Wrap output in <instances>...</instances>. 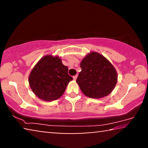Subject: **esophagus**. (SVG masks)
Instances as JSON below:
<instances>
[{
  "instance_id": "1",
  "label": "esophagus",
  "mask_w": 148,
  "mask_h": 148,
  "mask_svg": "<svg viewBox=\"0 0 148 148\" xmlns=\"http://www.w3.org/2000/svg\"><path fill=\"white\" fill-rule=\"evenodd\" d=\"M77 75H76V76H73V79H74V80H76V79H77Z\"/></svg>"
}]
</instances>
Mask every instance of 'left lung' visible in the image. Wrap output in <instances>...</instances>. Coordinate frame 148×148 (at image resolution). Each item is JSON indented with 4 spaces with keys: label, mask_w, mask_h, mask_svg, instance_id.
<instances>
[{
    "label": "left lung",
    "mask_w": 148,
    "mask_h": 148,
    "mask_svg": "<svg viewBox=\"0 0 148 148\" xmlns=\"http://www.w3.org/2000/svg\"><path fill=\"white\" fill-rule=\"evenodd\" d=\"M82 71L76 79L82 92L87 97L100 99L108 95L117 81L116 69L106 58L91 52L80 63Z\"/></svg>",
    "instance_id": "1"
}]
</instances>
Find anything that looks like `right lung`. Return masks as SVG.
Masks as SVG:
<instances>
[{"instance_id": "obj_1", "label": "right lung", "mask_w": 148, "mask_h": 148, "mask_svg": "<svg viewBox=\"0 0 148 148\" xmlns=\"http://www.w3.org/2000/svg\"><path fill=\"white\" fill-rule=\"evenodd\" d=\"M68 71L58 56H46L32 69L29 77V86L39 99L55 101L62 96L67 85L73 79Z\"/></svg>"}]
</instances>
